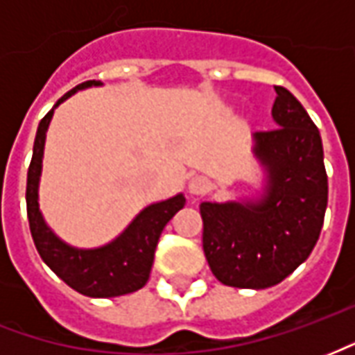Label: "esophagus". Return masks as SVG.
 <instances>
[{
    "label": "esophagus",
    "mask_w": 355,
    "mask_h": 355,
    "mask_svg": "<svg viewBox=\"0 0 355 355\" xmlns=\"http://www.w3.org/2000/svg\"><path fill=\"white\" fill-rule=\"evenodd\" d=\"M190 192L192 193H203V192H207L209 190V182H207V178L205 177H193L192 180H190Z\"/></svg>",
    "instance_id": "obj_1"
}]
</instances>
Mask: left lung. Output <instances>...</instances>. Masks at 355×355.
Segmentation results:
<instances>
[{
  "mask_svg": "<svg viewBox=\"0 0 355 355\" xmlns=\"http://www.w3.org/2000/svg\"><path fill=\"white\" fill-rule=\"evenodd\" d=\"M272 131L254 135L268 171L261 201L201 203L203 253L224 285L266 289L310 257L327 209V173L318 127L302 104L275 85Z\"/></svg>",
  "mask_w": 355,
  "mask_h": 355,
  "instance_id": "8db88e82",
  "label": "left lung"
}]
</instances>
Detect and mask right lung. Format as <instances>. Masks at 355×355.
Listing matches in <instances>:
<instances>
[{
	"instance_id": "add662e5",
	"label": "right lung",
	"mask_w": 355,
	"mask_h": 355,
	"mask_svg": "<svg viewBox=\"0 0 355 355\" xmlns=\"http://www.w3.org/2000/svg\"><path fill=\"white\" fill-rule=\"evenodd\" d=\"M91 85H101V83L98 81L81 83L72 91H68L55 104V108L68 96H72L76 91L91 87ZM55 108L49 110L47 116L40 121L34 140V154L28 167L26 211L35 249L43 262L66 285H70L73 291H78L85 297H119V295L142 289L150 277L157 239L162 236L165 224L169 223L177 211L184 207V196L178 193L171 200L146 207L129 224V228L108 245L98 247V249H76V247L66 245L64 241H60L47 228L40 213V205H37V184H40V175H42L45 132H47Z\"/></svg>"
}]
</instances>
